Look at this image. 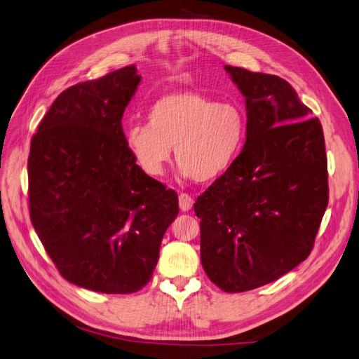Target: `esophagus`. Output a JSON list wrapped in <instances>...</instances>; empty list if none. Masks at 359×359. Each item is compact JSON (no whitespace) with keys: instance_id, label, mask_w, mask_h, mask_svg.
I'll return each mask as SVG.
<instances>
[{"instance_id":"obj_1","label":"esophagus","mask_w":359,"mask_h":359,"mask_svg":"<svg viewBox=\"0 0 359 359\" xmlns=\"http://www.w3.org/2000/svg\"><path fill=\"white\" fill-rule=\"evenodd\" d=\"M178 199H180V208H181V211L186 212V211H190L193 208L194 201H193V198L190 196V194L181 193Z\"/></svg>"}]
</instances>
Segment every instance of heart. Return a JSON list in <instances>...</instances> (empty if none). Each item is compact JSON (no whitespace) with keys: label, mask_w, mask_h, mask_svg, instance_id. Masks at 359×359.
Returning a JSON list of instances; mask_svg holds the SVG:
<instances>
[{"label":"heart","mask_w":359,"mask_h":359,"mask_svg":"<svg viewBox=\"0 0 359 359\" xmlns=\"http://www.w3.org/2000/svg\"><path fill=\"white\" fill-rule=\"evenodd\" d=\"M148 124L132 123L124 139L148 175L160 177L175 148L177 165L196 182H214L232 168L247 136V116L233 102L196 91H175L149 106Z\"/></svg>","instance_id":"heart-1"}]
</instances>
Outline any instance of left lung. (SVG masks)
Here are the masks:
<instances>
[{
    "label": "left lung",
    "mask_w": 359,
    "mask_h": 359,
    "mask_svg": "<svg viewBox=\"0 0 359 359\" xmlns=\"http://www.w3.org/2000/svg\"><path fill=\"white\" fill-rule=\"evenodd\" d=\"M224 70L245 99V144L194 212L206 276L235 293L276 281L307 259L328 205V172L320 121L290 83Z\"/></svg>",
    "instance_id": "8db88e82"
}]
</instances>
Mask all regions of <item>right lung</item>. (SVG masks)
<instances>
[{
    "label": "right lung",
    "mask_w": 359,
    "mask_h": 359,
    "mask_svg": "<svg viewBox=\"0 0 359 359\" xmlns=\"http://www.w3.org/2000/svg\"><path fill=\"white\" fill-rule=\"evenodd\" d=\"M136 66L62 91L31 139L29 217L60 274L102 293H133L153 277L178 194L136 165L123 114Z\"/></svg>",
    "instance_id": "right-lung-1"
}]
</instances>
